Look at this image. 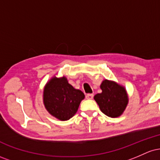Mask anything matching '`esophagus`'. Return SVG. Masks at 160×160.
I'll use <instances>...</instances> for the list:
<instances>
[{
	"instance_id": "esophagus-1",
	"label": "esophagus",
	"mask_w": 160,
	"mask_h": 160,
	"mask_svg": "<svg viewBox=\"0 0 160 160\" xmlns=\"http://www.w3.org/2000/svg\"><path fill=\"white\" fill-rule=\"evenodd\" d=\"M93 94H87L86 95V98L87 99H92L93 98Z\"/></svg>"
}]
</instances>
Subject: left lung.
<instances>
[{
    "label": "left lung",
    "mask_w": 160,
    "mask_h": 160,
    "mask_svg": "<svg viewBox=\"0 0 160 160\" xmlns=\"http://www.w3.org/2000/svg\"><path fill=\"white\" fill-rule=\"evenodd\" d=\"M102 92L94 99L102 113L110 117H118L122 114L128 102L126 89L117 82L104 80L100 86Z\"/></svg>",
    "instance_id": "1"
}]
</instances>
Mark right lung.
Segmentation results:
<instances>
[{
    "mask_svg": "<svg viewBox=\"0 0 160 160\" xmlns=\"http://www.w3.org/2000/svg\"><path fill=\"white\" fill-rule=\"evenodd\" d=\"M43 104L51 115L62 121L68 120L78 111L82 99V91L68 83L65 77H54L46 84L43 89Z\"/></svg>",
    "mask_w": 160,
    "mask_h": 160,
    "instance_id": "add662e5",
    "label": "right lung"
}]
</instances>
